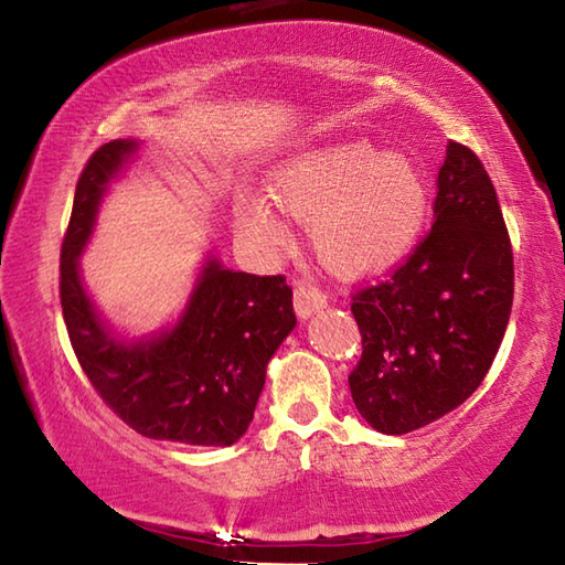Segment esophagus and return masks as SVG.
Masks as SVG:
<instances>
[{"label": "esophagus", "mask_w": 565, "mask_h": 565, "mask_svg": "<svg viewBox=\"0 0 565 565\" xmlns=\"http://www.w3.org/2000/svg\"><path fill=\"white\" fill-rule=\"evenodd\" d=\"M326 306H328V299L321 291L313 289V286L299 284L294 289V309L299 313V318H303V321L306 318H311L316 311L326 309Z\"/></svg>", "instance_id": "esophagus-1"}]
</instances>
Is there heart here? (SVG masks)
<instances>
[{"mask_svg":"<svg viewBox=\"0 0 565 565\" xmlns=\"http://www.w3.org/2000/svg\"><path fill=\"white\" fill-rule=\"evenodd\" d=\"M269 194L276 207L309 224L311 249L338 276H371L415 247L427 217V180L403 150H377L351 140L306 150L276 172ZM274 204L239 194L237 227L264 252L289 242Z\"/></svg>","mask_w":565,"mask_h":565,"instance_id":"1","label":"heart"}]
</instances>
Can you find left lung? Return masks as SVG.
<instances>
[{"mask_svg": "<svg viewBox=\"0 0 565 565\" xmlns=\"http://www.w3.org/2000/svg\"><path fill=\"white\" fill-rule=\"evenodd\" d=\"M514 301V256L484 166L449 142L435 224L385 284L353 296L363 335L348 377L353 403L383 435L452 413L484 381Z\"/></svg>", "mask_w": 565, "mask_h": 565, "instance_id": "left-lung-1", "label": "left lung"}]
</instances>
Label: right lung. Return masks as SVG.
<instances>
[{
	"mask_svg": "<svg viewBox=\"0 0 565 565\" xmlns=\"http://www.w3.org/2000/svg\"><path fill=\"white\" fill-rule=\"evenodd\" d=\"M142 140L100 146L81 172L61 247V309L90 385L113 413L150 439L230 447L254 419L266 365L294 331L296 313L284 276L232 271L207 252L175 321L130 335L108 321L81 279V254L98 210Z\"/></svg>",
	"mask_w": 565,
	"mask_h": 565,
	"instance_id": "obj_1",
	"label": "right lung"
}]
</instances>
